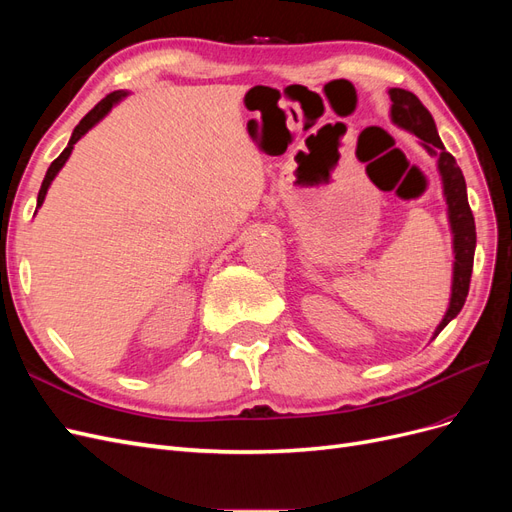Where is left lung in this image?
Returning <instances> with one entry per match:
<instances>
[{"mask_svg":"<svg viewBox=\"0 0 512 512\" xmlns=\"http://www.w3.org/2000/svg\"><path fill=\"white\" fill-rule=\"evenodd\" d=\"M389 98H391V121L395 123V126L414 134L418 138V143L425 147L429 156L438 158V173L442 179V194L446 200L448 226H451V235H453L455 260H453L451 299H448L446 314L431 337V339H436L446 324L453 318H457V314L461 312V307H463V303H466V297H468L474 250H476L474 215L468 205L466 179H463V173L457 166L455 158L444 149L440 136H438L436 121H433L431 113L423 106V102L412 94V91L393 87V89H389Z\"/></svg>","mask_w":512,"mask_h":512,"instance_id":"1","label":"left lung"}]
</instances>
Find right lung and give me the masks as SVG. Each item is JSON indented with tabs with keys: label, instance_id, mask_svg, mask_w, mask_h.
<instances>
[{
	"label": "right lung",
	"instance_id": "add662e5",
	"mask_svg": "<svg viewBox=\"0 0 512 512\" xmlns=\"http://www.w3.org/2000/svg\"><path fill=\"white\" fill-rule=\"evenodd\" d=\"M123 98H128V91H113V94H108L102 102H98L94 108H91V111L81 119V123L79 126L74 128V132H72V136H70V141H68V147L59 153V158L49 166V170H46V175H44V181H42V185H40V192H38V207L36 209H40L42 207V203H44V198H46V192H49V188H51V183H53V179L57 177V173L61 168H64V164L68 162V158H70V153H72V149H74V145L81 141V138L94 128V126H98V123L111 113V108L113 106H117Z\"/></svg>",
	"mask_w": 512,
	"mask_h": 512
}]
</instances>
